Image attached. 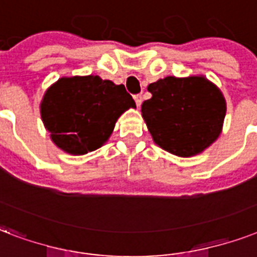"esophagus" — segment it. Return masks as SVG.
<instances>
[{
	"label": "esophagus",
	"mask_w": 257,
	"mask_h": 257,
	"mask_svg": "<svg viewBox=\"0 0 257 257\" xmlns=\"http://www.w3.org/2000/svg\"><path fill=\"white\" fill-rule=\"evenodd\" d=\"M134 100L137 103V106L141 107V104H142V95H135Z\"/></svg>",
	"instance_id": "obj_1"
}]
</instances>
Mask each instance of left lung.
I'll return each instance as SVG.
<instances>
[{"mask_svg": "<svg viewBox=\"0 0 257 257\" xmlns=\"http://www.w3.org/2000/svg\"><path fill=\"white\" fill-rule=\"evenodd\" d=\"M142 116L154 142L178 157L200 154L220 137L226 103L204 76H168L147 87Z\"/></svg>", "mask_w": 257, "mask_h": 257, "instance_id": "1", "label": "left lung"}]
</instances>
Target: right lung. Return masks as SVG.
<instances>
[{"instance_id":"1","label":"right lung","mask_w":257,"mask_h":257,"mask_svg":"<svg viewBox=\"0 0 257 257\" xmlns=\"http://www.w3.org/2000/svg\"><path fill=\"white\" fill-rule=\"evenodd\" d=\"M135 101L124 85L99 76L61 77L47 89L40 112L51 139L72 156L103 146L118 118Z\"/></svg>"}]
</instances>
